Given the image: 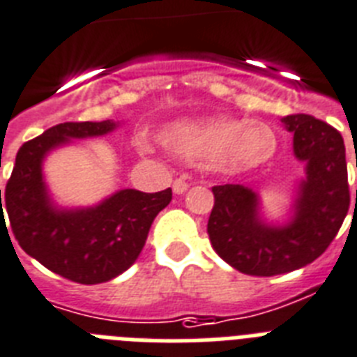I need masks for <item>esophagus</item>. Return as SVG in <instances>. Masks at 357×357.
<instances>
[{
	"label": "esophagus",
	"instance_id": "1",
	"mask_svg": "<svg viewBox=\"0 0 357 357\" xmlns=\"http://www.w3.org/2000/svg\"><path fill=\"white\" fill-rule=\"evenodd\" d=\"M172 190H174V194H183V192H187L188 190V183L187 181H185V179H176V181H174V185H172Z\"/></svg>",
	"mask_w": 357,
	"mask_h": 357
}]
</instances>
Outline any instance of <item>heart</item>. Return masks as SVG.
Segmentation results:
<instances>
[{
    "instance_id": "obj_1",
    "label": "heart",
    "mask_w": 357,
    "mask_h": 357,
    "mask_svg": "<svg viewBox=\"0 0 357 357\" xmlns=\"http://www.w3.org/2000/svg\"><path fill=\"white\" fill-rule=\"evenodd\" d=\"M160 142L170 154L221 174L257 169L278 151V137L268 125L229 116L174 121L161 130ZM139 146L145 145L139 142Z\"/></svg>"
}]
</instances>
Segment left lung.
Returning <instances> with one entry per match:
<instances>
[{"instance_id":"1","label":"left lung","mask_w":357,"mask_h":357,"mask_svg":"<svg viewBox=\"0 0 357 357\" xmlns=\"http://www.w3.org/2000/svg\"><path fill=\"white\" fill-rule=\"evenodd\" d=\"M281 121L294 134V155L307 170L289 223H265L259 218V197L252 188L212 187L214 206L206 225L212 248L223 261L248 275L285 274L312 263L336 238L349 212L341 134L308 114H292Z\"/></svg>"}]
</instances>
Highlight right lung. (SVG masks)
Instances as JSON below:
<instances>
[{"mask_svg":"<svg viewBox=\"0 0 357 357\" xmlns=\"http://www.w3.org/2000/svg\"><path fill=\"white\" fill-rule=\"evenodd\" d=\"M116 127L107 119L59 123L45 130L17 151L5 188V208L20 247L49 271L82 285L105 283L127 271L142 254L154 218L172 199L170 188L154 194L123 188L96 206L54 205L43 179L45 155L70 139L105 136Z\"/></svg>","mask_w":357,"mask_h":357,"instance_id":"obj_1","label":"right lung"}]
</instances>
